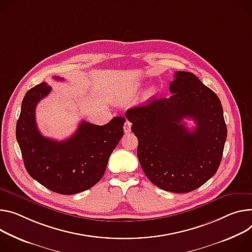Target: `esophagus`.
I'll return each mask as SVG.
<instances>
[{"mask_svg":"<svg viewBox=\"0 0 252 252\" xmlns=\"http://www.w3.org/2000/svg\"><path fill=\"white\" fill-rule=\"evenodd\" d=\"M130 127H131V124H130L128 121H126V122L125 123V126H124V130H125V132H126V133L129 132V131H130Z\"/></svg>","mask_w":252,"mask_h":252,"instance_id":"esophagus-1","label":"esophagus"}]
</instances>
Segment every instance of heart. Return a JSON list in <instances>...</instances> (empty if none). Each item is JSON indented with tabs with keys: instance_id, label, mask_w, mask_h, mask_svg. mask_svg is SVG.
Masks as SVG:
<instances>
[{
	"instance_id": "b5f03b06",
	"label": "heart",
	"mask_w": 252,
	"mask_h": 252,
	"mask_svg": "<svg viewBox=\"0 0 252 252\" xmlns=\"http://www.w3.org/2000/svg\"><path fill=\"white\" fill-rule=\"evenodd\" d=\"M155 94H156V88H155L154 86H152V87L147 91V94H146V98H147V99H149V98L153 97V96L155 95Z\"/></svg>"
}]
</instances>
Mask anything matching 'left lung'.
<instances>
[{"label": "left lung", "mask_w": 252, "mask_h": 252, "mask_svg": "<svg viewBox=\"0 0 252 252\" xmlns=\"http://www.w3.org/2000/svg\"><path fill=\"white\" fill-rule=\"evenodd\" d=\"M169 97L126 112L138 138V158L148 179L173 193H188L217 172L227 138L220 99L191 72L176 71ZM196 124L189 131L182 122Z\"/></svg>", "instance_id": "8db88e82"}]
</instances>
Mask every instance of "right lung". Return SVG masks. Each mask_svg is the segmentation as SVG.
<instances>
[{
	"label": "right lung",
	"instance_id": "add662e5",
	"mask_svg": "<svg viewBox=\"0 0 252 252\" xmlns=\"http://www.w3.org/2000/svg\"><path fill=\"white\" fill-rule=\"evenodd\" d=\"M51 89L44 81L27 91L16 126V139L33 179L55 193L72 195L94 187L102 178L108 158L124 135L126 119L113 118L104 126L82 121L69 139L57 142L45 138L37 127L35 109Z\"/></svg>",
	"mask_w": 252,
	"mask_h": 252
}]
</instances>
